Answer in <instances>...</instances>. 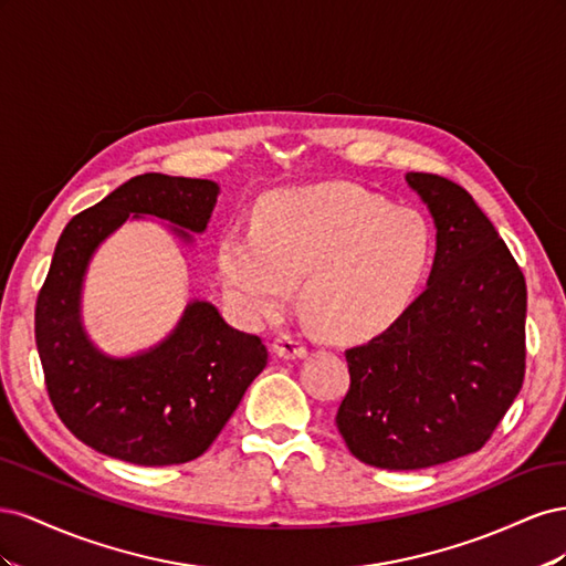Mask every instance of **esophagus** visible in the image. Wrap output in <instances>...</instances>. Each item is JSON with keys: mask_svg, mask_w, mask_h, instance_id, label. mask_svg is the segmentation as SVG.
<instances>
[{"mask_svg": "<svg viewBox=\"0 0 566 566\" xmlns=\"http://www.w3.org/2000/svg\"><path fill=\"white\" fill-rule=\"evenodd\" d=\"M273 352H276L281 358H302L306 356V345L297 335L283 333L276 337V342H273Z\"/></svg>", "mask_w": 566, "mask_h": 566, "instance_id": "1", "label": "esophagus"}]
</instances>
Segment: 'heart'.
I'll list each match as a JSON object with an SVG mask.
<instances>
[{
	"mask_svg": "<svg viewBox=\"0 0 566 566\" xmlns=\"http://www.w3.org/2000/svg\"><path fill=\"white\" fill-rule=\"evenodd\" d=\"M430 256L422 212L354 184H321L269 196L254 229L231 227L219 243V273L248 321L281 316L300 281L302 310L321 333L364 339L403 314Z\"/></svg>",
	"mask_w": 566,
	"mask_h": 566,
	"instance_id": "b5f03b06",
	"label": "heart"
}]
</instances>
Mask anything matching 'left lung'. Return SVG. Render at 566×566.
<instances>
[{
	"label": "left lung",
	"instance_id": "left-lung-1",
	"mask_svg": "<svg viewBox=\"0 0 566 566\" xmlns=\"http://www.w3.org/2000/svg\"><path fill=\"white\" fill-rule=\"evenodd\" d=\"M437 224L424 293L385 333L345 352L337 430L354 458L422 470L484 447L524 382L526 281L465 188L408 172Z\"/></svg>",
	"mask_w": 566,
	"mask_h": 566
}]
</instances>
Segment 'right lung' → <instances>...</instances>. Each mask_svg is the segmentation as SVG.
<instances>
[{
	"mask_svg": "<svg viewBox=\"0 0 566 566\" xmlns=\"http://www.w3.org/2000/svg\"><path fill=\"white\" fill-rule=\"evenodd\" d=\"M217 193L210 179L139 175L75 214L59 238L38 295L35 342L54 410L98 453L146 468L202 455L266 366L264 342L231 328L210 302L188 304L163 345L132 358L104 356L82 331V276L98 243L129 214L202 233Z\"/></svg>",
	"mask_w": 566,
	"mask_h": 566,
	"instance_id": "right-lung-1",
	"label": "right lung"
}]
</instances>
